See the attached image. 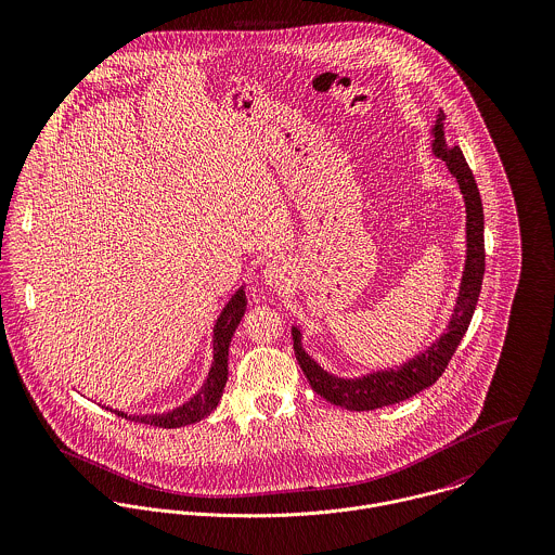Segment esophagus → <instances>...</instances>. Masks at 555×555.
I'll return each instance as SVG.
<instances>
[{
	"label": "esophagus",
	"instance_id": "1",
	"mask_svg": "<svg viewBox=\"0 0 555 555\" xmlns=\"http://www.w3.org/2000/svg\"><path fill=\"white\" fill-rule=\"evenodd\" d=\"M264 278L271 286H282V282L286 280V267L280 260H271L264 267Z\"/></svg>",
	"mask_w": 555,
	"mask_h": 555
}]
</instances>
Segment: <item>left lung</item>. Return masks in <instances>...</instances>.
I'll list each match as a JSON object with an SVG mask.
<instances>
[{
  "label": "left lung",
  "instance_id": "obj_1",
  "mask_svg": "<svg viewBox=\"0 0 555 555\" xmlns=\"http://www.w3.org/2000/svg\"><path fill=\"white\" fill-rule=\"evenodd\" d=\"M434 154L444 159L451 175L457 179L462 194L466 198V214H468V258H466V271L462 280V291L457 299V308L453 320L449 324V331L436 341L429 350H425L421 357L412 359L399 370L378 372L359 380H341L335 376H328L324 370H320L317 363L306 354L299 341V331L293 328L295 339V357L310 380V387L318 396L326 401L346 408V410H374L383 405H391L397 401H403L408 397L416 396L418 391L431 387L451 363L462 337L466 335L470 320L476 310V301L482 286V273H485V218H482V203L476 188L475 175L464 158L460 145H451L444 137L442 115L434 128Z\"/></svg>",
  "mask_w": 555,
  "mask_h": 555
}]
</instances>
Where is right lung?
<instances>
[{
	"instance_id": "1",
	"label": "right lung",
	"mask_w": 555,
	"mask_h": 555,
	"mask_svg": "<svg viewBox=\"0 0 555 555\" xmlns=\"http://www.w3.org/2000/svg\"><path fill=\"white\" fill-rule=\"evenodd\" d=\"M247 308V299H245V291L241 288L237 295L229 301V306L224 308V312L218 318L216 328H214V365L209 372V378L205 380V385L201 387V391L192 397L190 401H185L183 405H179L172 412L166 414H145V416H128L124 412H117L119 416L132 418L137 423H145V425H156L162 429H170V427H183L190 423H196L205 416H209L214 412V408L218 405L227 378H229V346L233 339V333L241 322V318L245 314Z\"/></svg>"
}]
</instances>
